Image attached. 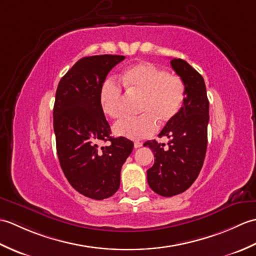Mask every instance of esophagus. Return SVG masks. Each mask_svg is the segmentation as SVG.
I'll use <instances>...</instances> for the list:
<instances>
[{
	"label": "esophagus",
	"instance_id": "34e87169",
	"mask_svg": "<svg viewBox=\"0 0 256 256\" xmlns=\"http://www.w3.org/2000/svg\"><path fill=\"white\" fill-rule=\"evenodd\" d=\"M142 145H143V144L140 143V142H135V143H134V148H140Z\"/></svg>",
	"mask_w": 256,
	"mask_h": 256
}]
</instances>
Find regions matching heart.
Instances as JSON below:
<instances>
[{"label":"heart","mask_w":256,"mask_h":256,"mask_svg":"<svg viewBox=\"0 0 256 256\" xmlns=\"http://www.w3.org/2000/svg\"><path fill=\"white\" fill-rule=\"evenodd\" d=\"M130 94L140 96L136 118H125L113 125V133L130 140L152 136L157 122L165 125L172 121L180 111L186 96V86L177 74H168L150 62H140L128 68L120 77ZM124 96L122 88L112 79L102 84L99 102L103 113L108 118L122 116Z\"/></svg>","instance_id":"b5f03b06"}]
</instances>
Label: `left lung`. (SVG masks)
I'll list each match as a JSON object with an SVG mask.
<instances>
[{"label": "left lung", "mask_w": 256, "mask_h": 256, "mask_svg": "<svg viewBox=\"0 0 256 256\" xmlns=\"http://www.w3.org/2000/svg\"><path fill=\"white\" fill-rule=\"evenodd\" d=\"M170 64L186 86L182 106L158 134L170 138L168 146L155 140L144 143L155 157L148 182L162 197H172L192 186L202 168L208 143L209 100L202 76L182 59L174 58Z\"/></svg>", "instance_id": "8db88e82"}]
</instances>
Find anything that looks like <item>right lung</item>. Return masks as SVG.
<instances>
[{
	"instance_id": "add662e5",
	"label": "right lung",
	"mask_w": 256,
	"mask_h": 256,
	"mask_svg": "<svg viewBox=\"0 0 256 256\" xmlns=\"http://www.w3.org/2000/svg\"><path fill=\"white\" fill-rule=\"evenodd\" d=\"M124 56L84 57L60 79L54 104V132L62 170L69 184L86 197L102 200L120 187L121 168L133 142L112 138L99 102L100 89L110 70ZM99 142L109 145L98 148Z\"/></svg>"
}]
</instances>
